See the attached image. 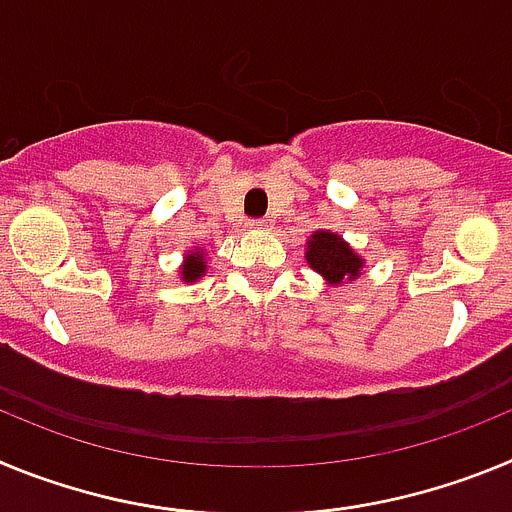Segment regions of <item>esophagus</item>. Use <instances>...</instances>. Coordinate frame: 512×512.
Returning <instances> with one entry per match:
<instances>
[{
  "label": "esophagus",
  "mask_w": 512,
  "mask_h": 512,
  "mask_svg": "<svg viewBox=\"0 0 512 512\" xmlns=\"http://www.w3.org/2000/svg\"><path fill=\"white\" fill-rule=\"evenodd\" d=\"M248 225H251V228H256V230L269 228V223H266V220H248Z\"/></svg>",
  "instance_id": "esophagus-1"
}]
</instances>
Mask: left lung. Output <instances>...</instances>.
<instances>
[{
	"mask_svg": "<svg viewBox=\"0 0 512 512\" xmlns=\"http://www.w3.org/2000/svg\"><path fill=\"white\" fill-rule=\"evenodd\" d=\"M305 259L330 284L354 282L361 274V264H364L338 235L328 233V230H318L312 235L310 243H307Z\"/></svg>",
	"mask_w": 512,
	"mask_h": 512,
	"instance_id": "1",
	"label": "left lung"
}]
</instances>
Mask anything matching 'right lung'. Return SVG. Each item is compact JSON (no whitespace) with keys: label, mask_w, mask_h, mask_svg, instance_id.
I'll return each mask as SVG.
<instances>
[{"label":"right lung","mask_w":512,"mask_h":512,"mask_svg":"<svg viewBox=\"0 0 512 512\" xmlns=\"http://www.w3.org/2000/svg\"><path fill=\"white\" fill-rule=\"evenodd\" d=\"M207 264H205V253L202 251H194L187 253V264L182 269V279L184 282H194V279H200L205 274Z\"/></svg>","instance_id":"add662e5"}]
</instances>
